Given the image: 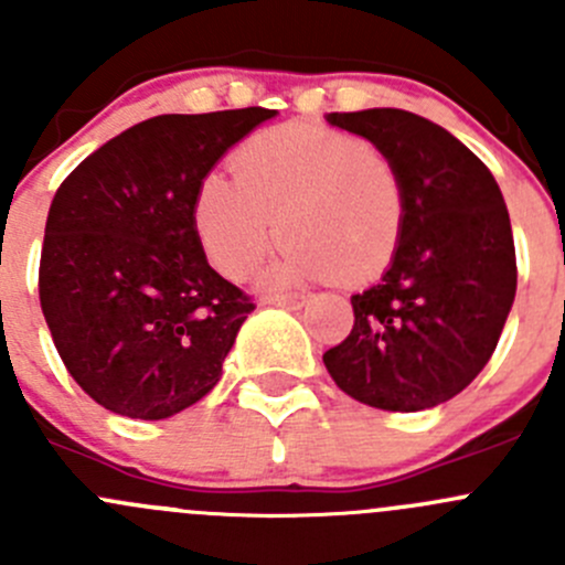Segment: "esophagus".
<instances>
[{
    "instance_id": "obj_1",
    "label": "esophagus",
    "mask_w": 565,
    "mask_h": 565,
    "mask_svg": "<svg viewBox=\"0 0 565 565\" xmlns=\"http://www.w3.org/2000/svg\"><path fill=\"white\" fill-rule=\"evenodd\" d=\"M267 306H281V309H300L306 303V295H265Z\"/></svg>"
}]
</instances>
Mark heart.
<instances>
[{"mask_svg":"<svg viewBox=\"0 0 565 565\" xmlns=\"http://www.w3.org/2000/svg\"><path fill=\"white\" fill-rule=\"evenodd\" d=\"M235 182L210 174L196 196V230L210 262L246 278L287 241L270 281L369 284L402 246L407 191L391 156L328 125L262 130L232 156Z\"/></svg>","mask_w":565,"mask_h":565,"instance_id":"heart-1","label":"heart"}]
</instances>
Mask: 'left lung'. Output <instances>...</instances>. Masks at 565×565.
<instances>
[{
  "mask_svg": "<svg viewBox=\"0 0 565 565\" xmlns=\"http://www.w3.org/2000/svg\"><path fill=\"white\" fill-rule=\"evenodd\" d=\"M328 122L393 158L407 221L383 281L352 295L355 324L322 355L347 396L418 413L461 393L492 358L516 295L509 210L492 172L446 128L402 108Z\"/></svg>",
  "mask_w": 565,
  "mask_h": 565,
  "instance_id": "1",
  "label": "left lung"
}]
</instances>
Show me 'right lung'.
Masks as SVG:
<instances>
[{"mask_svg":"<svg viewBox=\"0 0 565 565\" xmlns=\"http://www.w3.org/2000/svg\"><path fill=\"white\" fill-rule=\"evenodd\" d=\"M273 114L248 106L145 119L56 188L40 309L67 374L100 407L161 420L221 380L256 306L207 265L193 210L215 161Z\"/></svg>","mask_w":565,"mask_h":565,"instance_id":"obj_1","label":"right lung"}]
</instances>
